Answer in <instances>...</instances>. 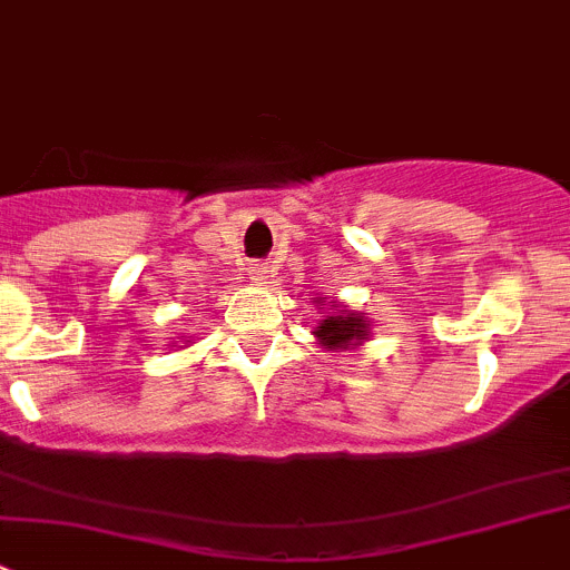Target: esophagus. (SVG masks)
I'll return each mask as SVG.
<instances>
[{
	"label": "esophagus",
	"instance_id": "1",
	"mask_svg": "<svg viewBox=\"0 0 570 570\" xmlns=\"http://www.w3.org/2000/svg\"><path fill=\"white\" fill-rule=\"evenodd\" d=\"M269 273H273V269H269L267 264H264V262H258V264H250V267H248V275H250L253 281H258V284H264V281L269 278Z\"/></svg>",
	"mask_w": 570,
	"mask_h": 570
}]
</instances>
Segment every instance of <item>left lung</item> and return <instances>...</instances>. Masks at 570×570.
Returning <instances> with one entry per match:
<instances>
[{"mask_svg":"<svg viewBox=\"0 0 570 570\" xmlns=\"http://www.w3.org/2000/svg\"><path fill=\"white\" fill-rule=\"evenodd\" d=\"M320 303L325 301L320 297ZM314 336H317L320 347L338 353V350L355 347V344L370 338V320L333 303V312H327L325 320H320V325L314 327Z\"/></svg>","mask_w":570,"mask_h":570,"instance_id":"1","label":"left lung"}]
</instances>
